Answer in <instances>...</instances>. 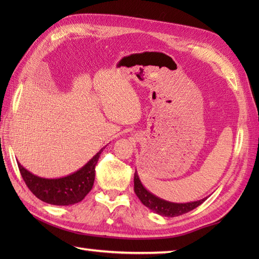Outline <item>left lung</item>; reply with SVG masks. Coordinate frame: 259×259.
Listing matches in <instances>:
<instances>
[{
    "label": "left lung",
    "mask_w": 259,
    "mask_h": 259,
    "mask_svg": "<svg viewBox=\"0 0 259 259\" xmlns=\"http://www.w3.org/2000/svg\"><path fill=\"white\" fill-rule=\"evenodd\" d=\"M135 192L138 196L140 201L144 203L153 212H156L163 217H177L180 214H184L191 211L192 209L200 206L208 197L202 198L200 200L190 201V202H171L168 200L161 199V198L153 195L152 192L146 189V187L142 185L141 180L138 176V172H135Z\"/></svg>",
    "instance_id": "obj_1"
}]
</instances>
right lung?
<instances>
[{
  "label": "right lung",
  "mask_w": 259,
  "mask_h": 259,
  "mask_svg": "<svg viewBox=\"0 0 259 259\" xmlns=\"http://www.w3.org/2000/svg\"><path fill=\"white\" fill-rule=\"evenodd\" d=\"M104 148L97 152L83 167L60 178H43L30 172L18 161L22 178L32 194L54 206H70L80 202L89 194L96 177V164Z\"/></svg>",
  "instance_id": "add662e5"
}]
</instances>
